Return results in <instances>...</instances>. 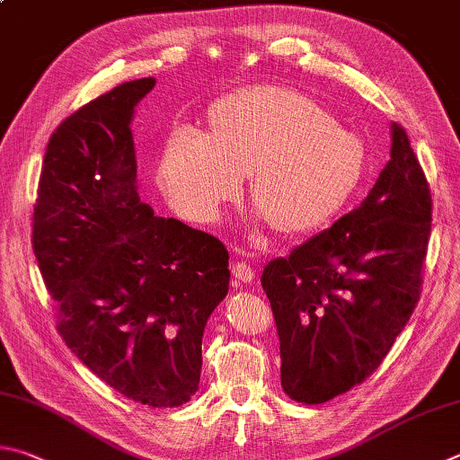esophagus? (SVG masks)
Segmentation results:
<instances>
[{"label":"esophagus","mask_w":460,"mask_h":460,"mask_svg":"<svg viewBox=\"0 0 460 460\" xmlns=\"http://www.w3.org/2000/svg\"><path fill=\"white\" fill-rule=\"evenodd\" d=\"M231 275H233V279H235L237 286H247V283H252L255 279L253 270L243 261H237L231 265Z\"/></svg>","instance_id":"1"}]
</instances>
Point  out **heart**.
Masks as SVG:
<instances>
[{
    "label": "heart",
    "instance_id": "b5f03b06",
    "mask_svg": "<svg viewBox=\"0 0 460 460\" xmlns=\"http://www.w3.org/2000/svg\"><path fill=\"white\" fill-rule=\"evenodd\" d=\"M366 153L354 132L297 90L275 84L217 98L203 135L177 130L156 163V182L182 219L211 225L247 174V201L279 235L333 219L354 195Z\"/></svg>",
    "mask_w": 460,
    "mask_h": 460
}]
</instances>
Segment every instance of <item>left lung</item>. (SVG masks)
<instances>
[{
  "instance_id": "8db88e82",
  "label": "left lung",
  "mask_w": 460,
  "mask_h": 460,
  "mask_svg": "<svg viewBox=\"0 0 460 460\" xmlns=\"http://www.w3.org/2000/svg\"><path fill=\"white\" fill-rule=\"evenodd\" d=\"M432 199L404 128L360 207L263 267L279 336L281 386L322 404L378 368L422 289Z\"/></svg>"
}]
</instances>
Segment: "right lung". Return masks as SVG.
Listing matches in <instances>:
<instances>
[{
	"mask_svg": "<svg viewBox=\"0 0 460 460\" xmlns=\"http://www.w3.org/2000/svg\"><path fill=\"white\" fill-rule=\"evenodd\" d=\"M155 84L124 82L54 130L31 243L66 346L127 398L174 408L199 388L203 332L231 273L219 239L140 201L130 122Z\"/></svg>",
	"mask_w": 460,
	"mask_h": 460,
	"instance_id": "add662e5",
	"label": "right lung"
}]
</instances>
